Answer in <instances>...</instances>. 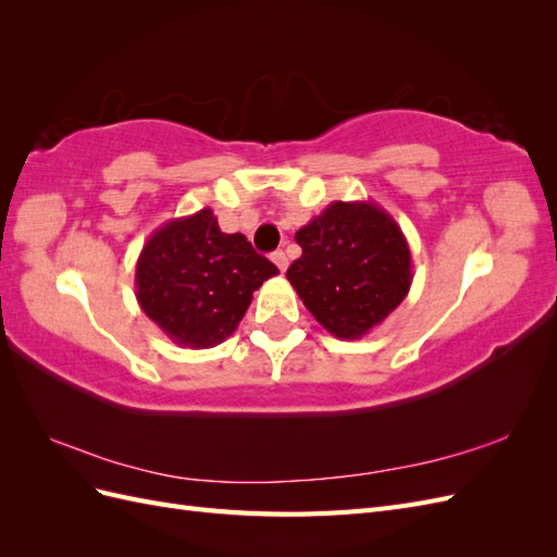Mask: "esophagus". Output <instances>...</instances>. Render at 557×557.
Returning <instances> with one entry per match:
<instances>
[{
  "mask_svg": "<svg viewBox=\"0 0 557 557\" xmlns=\"http://www.w3.org/2000/svg\"><path fill=\"white\" fill-rule=\"evenodd\" d=\"M272 260H274V264L281 269V272H285V269H288V256H285L283 250L272 252Z\"/></svg>",
  "mask_w": 557,
  "mask_h": 557,
  "instance_id": "1",
  "label": "esophagus"
}]
</instances>
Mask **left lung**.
<instances>
[{"label": "left lung", "instance_id": "obj_1", "mask_svg": "<svg viewBox=\"0 0 557 557\" xmlns=\"http://www.w3.org/2000/svg\"><path fill=\"white\" fill-rule=\"evenodd\" d=\"M301 258L288 281L311 315L339 339H360L409 295L407 237L374 201H332L297 230Z\"/></svg>", "mask_w": 557, "mask_h": 557}]
</instances>
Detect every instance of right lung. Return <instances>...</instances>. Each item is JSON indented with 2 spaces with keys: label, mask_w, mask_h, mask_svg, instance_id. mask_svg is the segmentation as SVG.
I'll use <instances>...</instances> for the list:
<instances>
[{
  "label": "right lung",
  "mask_w": 557,
  "mask_h": 557,
  "mask_svg": "<svg viewBox=\"0 0 557 557\" xmlns=\"http://www.w3.org/2000/svg\"><path fill=\"white\" fill-rule=\"evenodd\" d=\"M278 269L244 234H225L207 207L150 234L134 288L141 311L185 348L223 344L239 327L252 293Z\"/></svg>",
  "instance_id": "1"
}]
</instances>
